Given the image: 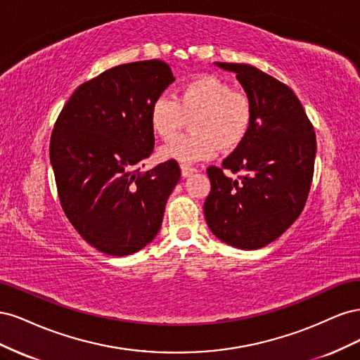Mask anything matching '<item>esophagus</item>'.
Returning <instances> with one entry per match:
<instances>
[{"label":"esophagus","instance_id":"esophagus-1","mask_svg":"<svg viewBox=\"0 0 360 360\" xmlns=\"http://www.w3.org/2000/svg\"><path fill=\"white\" fill-rule=\"evenodd\" d=\"M180 169H181V177H189L191 174H193V172H197V168H193V167H191V165H180Z\"/></svg>","mask_w":360,"mask_h":360}]
</instances>
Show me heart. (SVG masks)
Wrapping results in <instances>:
<instances>
[{
  "label": "heart",
  "mask_w": 360,
  "mask_h": 360,
  "mask_svg": "<svg viewBox=\"0 0 360 360\" xmlns=\"http://www.w3.org/2000/svg\"><path fill=\"white\" fill-rule=\"evenodd\" d=\"M192 117L191 134L160 147L162 160L188 165L212 159L219 148H237L252 127L254 106L246 93L233 90L217 76L205 75L183 84L176 99L159 96L150 108L151 129L162 139L176 136Z\"/></svg>",
  "instance_id": "b5f03b06"
}]
</instances>
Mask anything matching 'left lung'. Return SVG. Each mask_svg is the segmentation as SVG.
I'll return each mask as SVG.
<instances>
[{
	"label": "left lung",
	"instance_id": "left-lung-1",
	"mask_svg": "<svg viewBox=\"0 0 360 360\" xmlns=\"http://www.w3.org/2000/svg\"><path fill=\"white\" fill-rule=\"evenodd\" d=\"M234 72L254 106L243 143L209 167L212 189L204 202L210 231L226 245L259 249L287 231L308 200L317 153L314 127L290 86L249 64L214 63ZM224 170H242L231 179Z\"/></svg>",
	"mask_w": 360,
	"mask_h": 360
}]
</instances>
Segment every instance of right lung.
Returning a JSON list of instances; mask_svg holds the SVG:
<instances>
[{
    "instance_id": "right-lung-1",
    "label": "right lung",
    "mask_w": 360,
    "mask_h": 360,
    "mask_svg": "<svg viewBox=\"0 0 360 360\" xmlns=\"http://www.w3.org/2000/svg\"><path fill=\"white\" fill-rule=\"evenodd\" d=\"M172 82L165 61L122 64L79 85L53 126L49 158L63 210L106 255L153 240L180 180L174 160L139 174L155 147L150 108Z\"/></svg>"
}]
</instances>
